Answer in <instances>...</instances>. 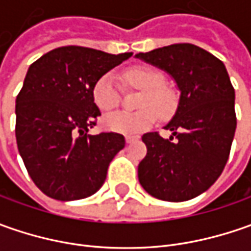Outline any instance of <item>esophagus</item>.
Instances as JSON below:
<instances>
[{"mask_svg": "<svg viewBox=\"0 0 251 251\" xmlns=\"http://www.w3.org/2000/svg\"><path fill=\"white\" fill-rule=\"evenodd\" d=\"M134 141H137L135 137H130V135H127V137H126V142H127V144H131V142H134Z\"/></svg>", "mask_w": 251, "mask_h": 251, "instance_id": "34e87169", "label": "esophagus"}]
</instances>
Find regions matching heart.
Segmentation results:
<instances>
[{"label":"heart","instance_id":"b5f03b06","mask_svg":"<svg viewBox=\"0 0 251 251\" xmlns=\"http://www.w3.org/2000/svg\"><path fill=\"white\" fill-rule=\"evenodd\" d=\"M126 82L141 89L137 111H111L103 116L104 128L124 135H137L148 130L160 117H169L177 106V95L163 83V75L151 67H134L124 73ZM93 100L101 111H109L120 100V85L111 73L101 75L93 86Z\"/></svg>","mask_w":251,"mask_h":251}]
</instances>
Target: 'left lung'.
Returning a JSON list of instances; mask_svg holds the SVG:
<instances>
[{"mask_svg": "<svg viewBox=\"0 0 251 251\" xmlns=\"http://www.w3.org/2000/svg\"><path fill=\"white\" fill-rule=\"evenodd\" d=\"M168 73L177 86V109L165 128L169 138L147 132V156L138 180L152 197L180 202L207 191L227 162L236 130L235 89L215 55L190 43L135 54Z\"/></svg>", "mask_w": 251, "mask_h": 251, "instance_id": "8db88e82", "label": "left lung"}]
</instances>
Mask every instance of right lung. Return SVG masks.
Listing matches in <instances>:
<instances>
[{"instance_id": "1", "label": "right lung", "mask_w": 251, "mask_h": 251, "mask_svg": "<svg viewBox=\"0 0 251 251\" xmlns=\"http://www.w3.org/2000/svg\"><path fill=\"white\" fill-rule=\"evenodd\" d=\"M131 55L65 46L29 67L16 96L15 135L29 176L46 196L73 201L103 186L126 140L117 132L88 134L100 116L93 86Z\"/></svg>"}]
</instances>
